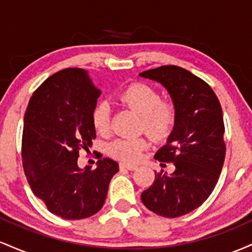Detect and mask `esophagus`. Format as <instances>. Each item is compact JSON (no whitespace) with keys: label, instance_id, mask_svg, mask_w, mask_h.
Returning a JSON list of instances; mask_svg holds the SVG:
<instances>
[{"label":"esophagus","instance_id":"obj_1","mask_svg":"<svg viewBox=\"0 0 252 252\" xmlns=\"http://www.w3.org/2000/svg\"><path fill=\"white\" fill-rule=\"evenodd\" d=\"M121 169H128V170H135L137 169V166H134V164H128V163H120Z\"/></svg>","mask_w":252,"mask_h":252}]
</instances>
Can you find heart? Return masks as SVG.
I'll list each match as a JSON object with an SVG mask.
<instances>
[{"label": "heart", "instance_id": "b5f03b06", "mask_svg": "<svg viewBox=\"0 0 252 252\" xmlns=\"http://www.w3.org/2000/svg\"><path fill=\"white\" fill-rule=\"evenodd\" d=\"M118 98L136 114L143 118V129L156 141L166 140L173 131L176 111L172 103L162 102L160 92L143 83H135L120 92ZM92 124L100 134H106L111 124L110 104L102 100L92 111ZM147 138H118L110 143L109 154L124 162L140 160L144 149L148 148Z\"/></svg>", "mask_w": 252, "mask_h": 252}]
</instances>
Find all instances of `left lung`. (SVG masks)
Returning <instances> with one entry per match:
<instances>
[{
    "label": "left lung",
    "mask_w": 252,
    "mask_h": 252,
    "mask_svg": "<svg viewBox=\"0 0 252 252\" xmlns=\"http://www.w3.org/2000/svg\"><path fill=\"white\" fill-rule=\"evenodd\" d=\"M138 76L161 84L176 111L174 129L155 154L158 161L174 163L175 170L155 172L141 200L156 215L176 218L200 206L218 181L225 158L221 106L209 84L179 66H161Z\"/></svg>",
    "instance_id": "8db88e82"
}]
</instances>
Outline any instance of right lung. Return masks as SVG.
<instances>
[{
	"mask_svg": "<svg viewBox=\"0 0 252 252\" xmlns=\"http://www.w3.org/2000/svg\"><path fill=\"white\" fill-rule=\"evenodd\" d=\"M100 90L83 68H65L43 82L25 112L22 164L34 195L63 219L91 217L103 207L118 163L78 166L80 148L96 137L92 111Z\"/></svg>",
	"mask_w": 252,
	"mask_h": 252,
	"instance_id": "add662e5",
	"label": "right lung"
}]
</instances>
